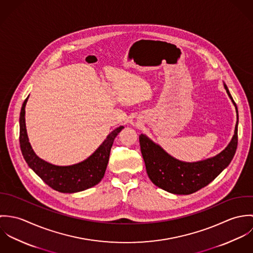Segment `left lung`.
Masks as SVG:
<instances>
[{
    "instance_id": "obj_1",
    "label": "left lung",
    "mask_w": 253,
    "mask_h": 253,
    "mask_svg": "<svg viewBox=\"0 0 253 253\" xmlns=\"http://www.w3.org/2000/svg\"><path fill=\"white\" fill-rule=\"evenodd\" d=\"M224 87L239 117L237 105L225 84ZM238 122L235 134L229 145L215 157L197 163L178 161L144 134L139 135L141 153L149 178L159 188L175 195H190L206 187L229 166L235 156L238 146Z\"/></svg>"
}]
</instances>
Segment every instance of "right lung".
<instances>
[{"label":"right lung","instance_id":"right-lung-1","mask_svg":"<svg viewBox=\"0 0 253 253\" xmlns=\"http://www.w3.org/2000/svg\"><path fill=\"white\" fill-rule=\"evenodd\" d=\"M27 99L28 97L22 104L19 118V143L27 165L45 184L61 193H76L98 184L104 176L114 139L124 126L113 130L98 149L84 162L69 167L54 166L37 157L28 141L25 126Z\"/></svg>","mask_w":253,"mask_h":253}]
</instances>
